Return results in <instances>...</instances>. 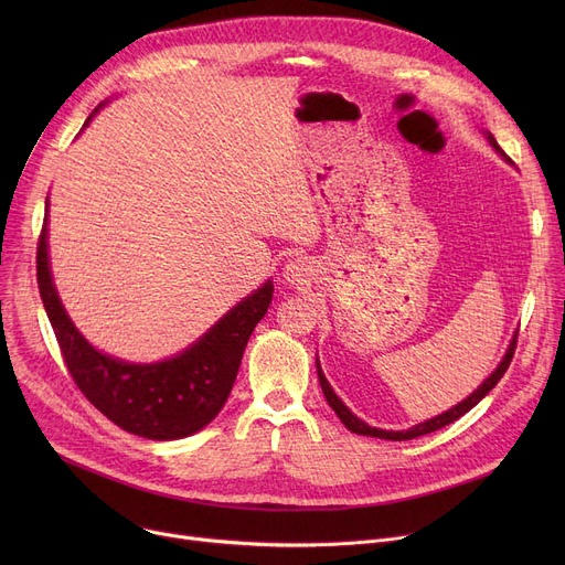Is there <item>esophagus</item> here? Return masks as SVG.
Here are the masks:
<instances>
[{"label": "esophagus", "instance_id": "1", "mask_svg": "<svg viewBox=\"0 0 565 565\" xmlns=\"http://www.w3.org/2000/svg\"><path fill=\"white\" fill-rule=\"evenodd\" d=\"M307 275V263L302 258H295V260H288L286 267H284V279L288 284H298L302 277Z\"/></svg>", "mask_w": 565, "mask_h": 565}]
</instances>
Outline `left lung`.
I'll list each match as a JSON object with an SVG mask.
<instances>
[{
	"instance_id": "1",
	"label": "left lung",
	"mask_w": 565,
	"mask_h": 565,
	"mask_svg": "<svg viewBox=\"0 0 565 565\" xmlns=\"http://www.w3.org/2000/svg\"><path fill=\"white\" fill-rule=\"evenodd\" d=\"M486 139L490 141V146L494 148V151H497L503 160H509V158H507V153L501 151L499 143L494 141V137H492L490 132H486ZM509 162H511V160H509ZM515 343H518V332H515V337H513V341H511V345H509L507 354H503V358H501L499 366H497V369H494V371H492V373L481 382V387H479L477 392H471L462 403L454 405L451 409L441 412V414H437V417H433V419H428V422H422V424L412 426V428H407V430H382V428H373V426H369V424H366V422H362L360 417H354V414L345 407V403H343V401L334 394V390L330 387L328 377H324V373H322V369H320V362H316V369H318V380H320V387H322L324 398H328L330 407L337 412V417L343 422V426H345L348 430L358 433V435H366V437H380V439L403 441V439H414V437H422V435L435 433V430H439V428H444V426L454 424L456 419H460V417H462L465 412H469L473 405H477L481 398H486V394H488L490 390H494V387H497V382L501 380V375L507 373V369H509V364H511V360H513Z\"/></svg>"
}]
</instances>
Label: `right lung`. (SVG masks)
<instances>
[{
    "label": "right lung",
    "mask_w": 565,
    "mask_h": 565,
    "mask_svg": "<svg viewBox=\"0 0 565 565\" xmlns=\"http://www.w3.org/2000/svg\"><path fill=\"white\" fill-rule=\"evenodd\" d=\"M103 105L88 114L84 128L92 124ZM47 205L45 201V222L36 254L39 290L64 362L79 392L118 428L146 439H183L211 424L233 390L254 328L273 302V281L267 279L237 302L175 358L156 364L111 358L82 337L58 300L47 256Z\"/></svg>",
    "instance_id": "add662e5"
}]
</instances>
